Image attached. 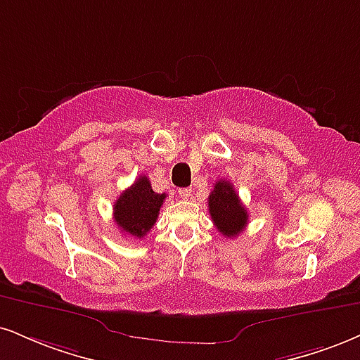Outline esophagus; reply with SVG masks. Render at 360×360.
<instances>
[{
    "label": "esophagus",
    "instance_id": "34e87169",
    "mask_svg": "<svg viewBox=\"0 0 360 360\" xmlns=\"http://www.w3.org/2000/svg\"><path fill=\"white\" fill-rule=\"evenodd\" d=\"M177 193H179V196L183 199H191V188H181L177 189Z\"/></svg>",
    "mask_w": 360,
    "mask_h": 360
}]
</instances>
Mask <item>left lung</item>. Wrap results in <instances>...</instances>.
<instances>
[{
	"label": "left lung",
	"mask_w": 360,
	"mask_h": 360,
	"mask_svg": "<svg viewBox=\"0 0 360 360\" xmlns=\"http://www.w3.org/2000/svg\"><path fill=\"white\" fill-rule=\"evenodd\" d=\"M210 214L218 231L226 238H236L248 224V213L229 181L219 179L207 198Z\"/></svg>",
	"instance_id": "obj_1"
}]
</instances>
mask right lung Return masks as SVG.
<instances>
[{
	"mask_svg": "<svg viewBox=\"0 0 360 360\" xmlns=\"http://www.w3.org/2000/svg\"><path fill=\"white\" fill-rule=\"evenodd\" d=\"M166 193L153 191L147 176H139L131 188L117 198L114 205V219L120 231L134 238H142L158 221Z\"/></svg>",
	"mask_w": 360,
	"mask_h": 360,
	"instance_id": "add662e5",
	"label": "right lung"
}]
</instances>
